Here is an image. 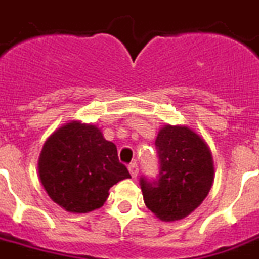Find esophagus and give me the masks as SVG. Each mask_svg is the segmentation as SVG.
<instances>
[{
	"label": "esophagus",
	"mask_w": 259,
	"mask_h": 259,
	"mask_svg": "<svg viewBox=\"0 0 259 259\" xmlns=\"http://www.w3.org/2000/svg\"><path fill=\"white\" fill-rule=\"evenodd\" d=\"M127 168H129V172H130V175H132L133 179H136V177L138 176V170H139L137 163H132Z\"/></svg>",
	"instance_id": "1"
}]
</instances>
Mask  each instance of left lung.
<instances>
[{
  "label": "left lung",
  "mask_w": 259,
  "mask_h": 259,
  "mask_svg": "<svg viewBox=\"0 0 259 259\" xmlns=\"http://www.w3.org/2000/svg\"><path fill=\"white\" fill-rule=\"evenodd\" d=\"M159 176L141 179L143 201L163 222L181 220L207 197L213 181L210 147L188 126L165 125L155 141Z\"/></svg>",
  "instance_id": "obj_1"
}]
</instances>
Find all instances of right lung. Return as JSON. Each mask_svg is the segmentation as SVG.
Returning <instances> with one entry per match:
<instances>
[{
    "mask_svg": "<svg viewBox=\"0 0 259 259\" xmlns=\"http://www.w3.org/2000/svg\"><path fill=\"white\" fill-rule=\"evenodd\" d=\"M39 176L51 199L64 210L86 213L102 207L109 189L130 179L117 147L91 123L71 121L46 141Z\"/></svg>",
    "mask_w": 259,
    "mask_h": 259,
    "instance_id": "add662e5",
    "label": "right lung"
}]
</instances>
